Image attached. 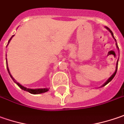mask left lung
<instances>
[{"label": "left lung", "mask_w": 124, "mask_h": 124, "mask_svg": "<svg viewBox=\"0 0 124 124\" xmlns=\"http://www.w3.org/2000/svg\"><path fill=\"white\" fill-rule=\"evenodd\" d=\"M105 28H106V29H107V30H109V31H110V33H111V35H112V36L113 37V38H114V39H115V40L116 41L115 38L114 37V35H113V33H112V32L111 31L110 29V28H108V27H105ZM116 44V47H117V48L119 49V47H118V46H117V44ZM117 67H118V60H117V63H116V66L115 72L114 73H113V74H112V75L109 78V79H108V80H107V81L105 82V83H104V84H103V85H102V87H103V86H105V85H107V84H108V83H109L110 82L111 80H112L113 79V78L115 77V75H116V71H117Z\"/></svg>", "instance_id": "1"}]
</instances>
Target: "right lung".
Masks as SVG:
<instances>
[{"label": "right lung", "mask_w": 124, "mask_h": 124, "mask_svg": "<svg viewBox=\"0 0 124 124\" xmlns=\"http://www.w3.org/2000/svg\"><path fill=\"white\" fill-rule=\"evenodd\" d=\"M14 35L9 39V40L8 41V44L9 43V41L10 40L12 39V38L13 37ZM6 63H7V69H8V71L9 74V76H10V77L12 78V79L14 80V82L16 84H17V85L19 86V87L21 88V89H23V90H24V91H26V92H28L30 94H41V93H44V92H48V88H44V89H29V88H26V87H25L23 86H22L21 85H20L19 83H17V82H16V80L14 79V78L11 76V74H10V72H9V68L8 67V61H7V60H6Z\"/></svg>", "instance_id": "right-lung-1"}]
</instances>
